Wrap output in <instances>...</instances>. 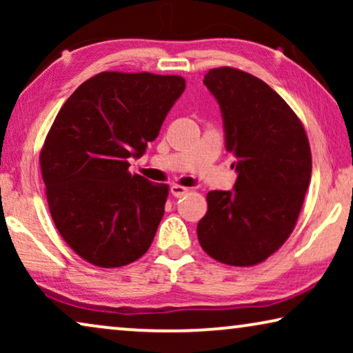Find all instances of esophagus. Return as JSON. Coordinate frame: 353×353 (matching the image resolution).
Returning a JSON list of instances; mask_svg holds the SVG:
<instances>
[{
    "label": "esophagus",
    "instance_id": "esophagus-1",
    "mask_svg": "<svg viewBox=\"0 0 353 353\" xmlns=\"http://www.w3.org/2000/svg\"><path fill=\"white\" fill-rule=\"evenodd\" d=\"M188 188H185V186H180V185H173V186H170V192H172V196H175V197H181V196H185V194H188Z\"/></svg>",
    "mask_w": 353,
    "mask_h": 353
}]
</instances>
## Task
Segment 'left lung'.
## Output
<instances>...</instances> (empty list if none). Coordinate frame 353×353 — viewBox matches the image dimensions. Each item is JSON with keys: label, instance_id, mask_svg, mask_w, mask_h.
Segmentation results:
<instances>
[{"label": "left lung", "instance_id": "8db88e82", "mask_svg": "<svg viewBox=\"0 0 353 353\" xmlns=\"http://www.w3.org/2000/svg\"><path fill=\"white\" fill-rule=\"evenodd\" d=\"M204 85L220 105L238 178L231 191L207 194L197 238L212 259L250 267L276 252L296 226L310 185V144L292 109L257 77L220 67Z\"/></svg>", "mask_w": 353, "mask_h": 353}]
</instances>
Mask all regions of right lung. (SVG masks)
<instances>
[{
  "instance_id": "obj_1",
  "label": "right lung",
  "mask_w": 353,
  "mask_h": 353,
  "mask_svg": "<svg viewBox=\"0 0 353 353\" xmlns=\"http://www.w3.org/2000/svg\"><path fill=\"white\" fill-rule=\"evenodd\" d=\"M185 91L178 75L101 72L56 115L40 154L57 231L86 262L123 267L151 245L168 186L128 172Z\"/></svg>"
}]
</instances>
